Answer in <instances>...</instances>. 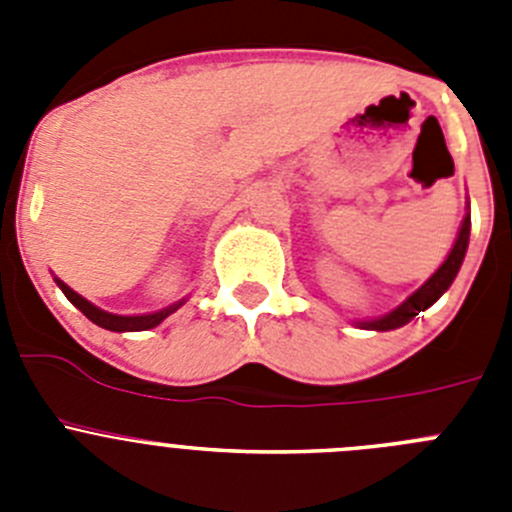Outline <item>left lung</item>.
Wrapping results in <instances>:
<instances>
[{
  "label": "left lung",
  "instance_id": "obj_1",
  "mask_svg": "<svg viewBox=\"0 0 512 512\" xmlns=\"http://www.w3.org/2000/svg\"><path fill=\"white\" fill-rule=\"evenodd\" d=\"M469 230H472V217H469V202H467V215H464V220H461V228L459 233H456V241L454 246H451L446 261H443V264L433 271L431 277L425 279V282L415 289L408 300L400 302L395 310L384 312V315H379V318H372V320H356V325L364 330H395V328H402V325H408L413 318H418V312L428 310V307H431L433 302H436L438 297H441L451 284H454L456 274H459L461 264H464V256H467Z\"/></svg>",
  "mask_w": 512,
  "mask_h": 512
}]
</instances>
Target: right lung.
Listing matches in <instances>:
<instances>
[{"label": "right lung", "instance_id": "1", "mask_svg": "<svg viewBox=\"0 0 512 512\" xmlns=\"http://www.w3.org/2000/svg\"><path fill=\"white\" fill-rule=\"evenodd\" d=\"M53 279H56V284L61 287V292L66 295V300H69L71 305L79 307V310L84 312V315H87L94 325H99V328H104V330H115V333H138V330L156 328V325H161L166 318H169L171 312H176L179 307L184 305V302H187V297H184V300L174 302V305L164 307V310L146 312V315H115V312H107V310H102V307L92 305L89 300H84L79 292H74L69 284L61 282L58 277H53Z\"/></svg>", "mask_w": 512, "mask_h": 512}]
</instances>
